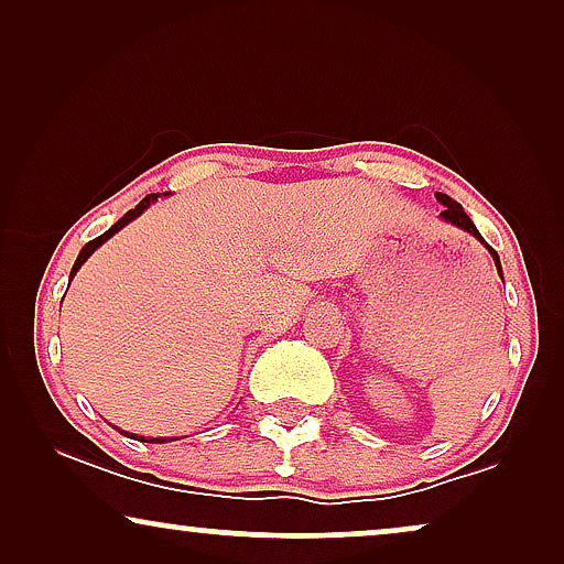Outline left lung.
<instances>
[{
	"label": "left lung",
	"instance_id": "left-lung-1",
	"mask_svg": "<svg viewBox=\"0 0 564 564\" xmlns=\"http://www.w3.org/2000/svg\"><path fill=\"white\" fill-rule=\"evenodd\" d=\"M436 199L438 203L444 205V213L438 215V218H442L444 223H452V226H457V228H462V230H467L469 236H475L477 241H480L485 249H488V253L492 257V261H496V269H498V276L500 280H503V269H500V257L496 253V249H492V246L485 241V238L480 236V230L475 228V223L469 220V215L465 213V207H462L459 203H454V199L449 197V195H442V192H436Z\"/></svg>",
	"mask_w": 564,
	"mask_h": 564
}]
</instances>
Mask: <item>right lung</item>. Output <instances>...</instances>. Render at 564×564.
<instances>
[{"label": "right lung", "instance_id": "1", "mask_svg": "<svg viewBox=\"0 0 564 564\" xmlns=\"http://www.w3.org/2000/svg\"><path fill=\"white\" fill-rule=\"evenodd\" d=\"M166 195H169V192H164V197H166ZM156 199H159V195H149V197H145V199H141V203L135 205V210H128L126 215H122V218H120L118 223H115V226H112L110 230H105L102 236H97L95 241H89L87 246H84V249L79 251V257H76V261H74V267H72V274H68V280H74V274L79 272V267L84 264V261H87V259L91 257V253H95V251L99 249V246H102V243L107 241V238H112L115 234H118L120 228H126L130 220H135L138 215H141L143 210H149V207H151L153 203H156ZM118 431H120V434H128V431H122V429H118ZM130 436H135V434H130ZM135 438H141V442H149V444H164V442H166V438H153V436H149V438H145V436H135ZM174 442H176V438H174Z\"/></svg>", "mask_w": 564, "mask_h": 564}]
</instances>
